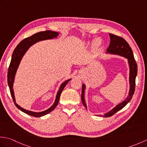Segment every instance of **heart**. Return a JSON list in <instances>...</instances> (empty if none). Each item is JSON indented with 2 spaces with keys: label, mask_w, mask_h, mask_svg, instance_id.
<instances>
[{
  "label": "heart",
  "mask_w": 147,
  "mask_h": 147,
  "mask_svg": "<svg viewBox=\"0 0 147 147\" xmlns=\"http://www.w3.org/2000/svg\"><path fill=\"white\" fill-rule=\"evenodd\" d=\"M101 45V42L100 41H99V40L98 39H96L94 42H93V44H92V47L93 48L95 49V50H97L99 47Z\"/></svg>",
  "instance_id": "b5f03b06"
}]
</instances>
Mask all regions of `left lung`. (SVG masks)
<instances>
[{
    "label": "left lung",
    "instance_id": "8db88e82",
    "mask_svg": "<svg viewBox=\"0 0 147 147\" xmlns=\"http://www.w3.org/2000/svg\"><path fill=\"white\" fill-rule=\"evenodd\" d=\"M109 36H110L111 42L110 45H109V47L107 49V54L119 55L127 59V61H128L129 67V81L130 88L129 95L127 96V98L124 100L123 102H121L119 104L117 105L115 107L112 109L111 111H110L109 112H107V113H106L103 115L104 117H111L112 115H113L115 113H116L117 111L121 110V109H123L124 107H125L127 103H129L130 102V100L133 97L134 92H135V80L137 75V71H138V66H137L136 61L135 60V58H134V55L132 51V49L130 47L129 45L127 43V42L124 38H122V37L113 35V34L109 33ZM85 84H83L82 101L83 105L85 106V107L87 109V106L85 100ZM99 115L101 117L102 116V115Z\"/></svg>",
    "mask_w": 147,
    "mask_h": 147
}]
</instances>
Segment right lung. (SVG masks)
I'll return each mask as SVG.
<instances>
[{"mask_svg": "<svg viewBox=\"0 0 147 147\" xmlns=\"http://www.w3.org/2000/svg\"><path fill=\"white\" fill-rule=\"evenodd\" d=\"M59 35V33L55 32H52V31H49L47 30L45 32H41L36 33L34 34L32 36L30 37H28V38L24 39L23 40L19 43L16 48L14 49L13 52V54L12 55V59L10 65H9V69H8V73H7V83L9 87V90H10L11 95L12 96V100L14 102L15 105L16 106L17 108L20 109V111L22 112H24L26 114H28L30 115H32V116L35 117H42L43 115H45L47 114L50 112H52L54 109L56 107V106L57 105L59 99H60V96L62 90L64 88L65 85H67V83L69 82L71 79L67 80L64 82V83H62V85L60 86V88H59V91L57 93V95H56L55 100L51 107L49 109H47L46 111L40 112H32L30 111H28L24 109L23 108L21 107L20 105H18L16 103V100H15V96H14V90H13V83L14 82V78H15V74L16 73V71L18 69V67L19 66V64L20 63V61L21 60L22 57L25 54V52L28 51L31 46L32 45L35 44V43L42 41V40H49V39H52L54 38H56Z\"/></svg>", "mask_w": 147, "mask_h": 147, "instance_id": "add662e5", "label": "right lung"}]
</instances>
